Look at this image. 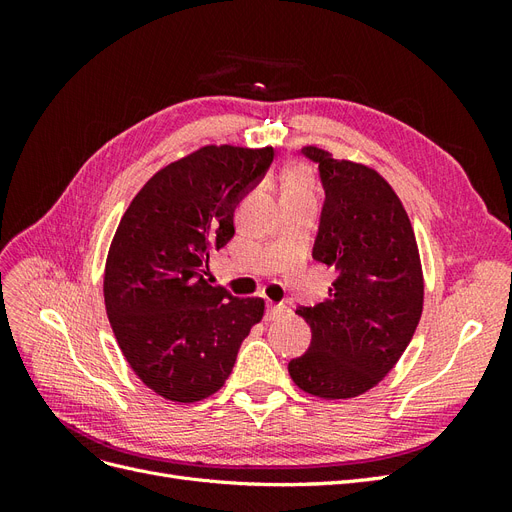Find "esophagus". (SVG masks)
Returning <instances> with one entry per match:
<instances>
[{"mask_svg": "<svg viewBox=\"0 0 512 512\" xmlns=\"http://www.w3.org/2000/svg\"><path fill=\"white\" fill-rule=\"evenodd\" d=\"M286 312H288L286 305H282V303H269V305H267V314H265V318L271 322V320L282 318Z\"/></svg>", "mask_w": 512, "mask_h": 512, "instance_id": "esophagus-1", "label": "esophagus"}]
</instances>
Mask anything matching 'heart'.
<instances>
[{"label": "heart", "mask_w": 512, "mask_h": 512, "mask_svg": "<svg viewBox=\"0 0 512 512\" xmlns=\"http://www.w3.org/2000/svg\"><path fill=\"white\" fill-rule=\"evenodd\" d=\"M284 192H312V175H309L307 166H290L282 181Z\"/></svg>", "instance_id": "obj_1"}]
</instances>
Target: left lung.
<instances>
[{
    "label": "left lung",
    "mask_w": 512,
    "mask_h": 512,
    "mask_svg": "<svg viewBox=\"0 0 512 512\" xmlns=\"http://www.w3.org/2000/svg\"><path fill=\"white\" fill-rule=\"evenodd\" d=\"M327 198L314 258L337 271L329 299L297 314L309 350L288 363L301 391L322 399L363 395L389 374L423 314L425 282L408 213L378 170L303 147Z\"/></svg>",
    "instance_id": "8db88e82"
}]
</instances>
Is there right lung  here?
<instances>
[{
	"mask_svg": "<svg viewBox=\"0 0 512 512\" xmlns=\"http://www.w3.org/2000/svg\"><path fill=\"white\" fill-rule=\"evenodd\" d=\"M271 162L273 147H200L158 170L117 226L104 269L106 316L134 374L168 401L218 393L265 314V301L211 286L205 269L235 235L239 200Z\"/></svg>",
	"mask_w": 512,
	"mask_h": 512,
	"instance_id": "obj_1",
	"label": "right lung"
}]
</instances>
